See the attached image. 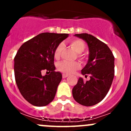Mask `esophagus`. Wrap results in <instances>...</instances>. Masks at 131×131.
I'll return each instance as SVG.
<instances>
[{
	"mask_svg": "<svg viewBox=\"0 0 131 131\" xmlns=\"http://www.w3.org/2000/svg\"><path fill=\"white\" fill-rule=\"evenodd\" d=\"M68 76V74H66V73H63V75H62V77H63V79H65V78L67 77Z\"/></svg>",
	"mask_w": 131,
	"mask_h": 131,
	"instance_id": "obj_1",
	"label": "esophagus"
}]
</instances>
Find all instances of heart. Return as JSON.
<instances>
[{
    "mask_svg": "<svg viewBox=\"0 0 131 131\" xmlns=\"http://www.w3.org/2000/svg\"><path fill=\"white\" fill-rule=\"evenodd\" d=\"M70 44L72 46V48L76 51L78 53V57L80 59H82L84 57L82 56L81 53L84 52V51L85 49V43L81 39H72L70 41ZM63 43H59L57 46L54 51V58L56 59H58L60 57L61 53L63 49ZM80 64L77 61L74 62H70L67 61H63L59 63L58 64V68L59 71L63 72L65 73H73L77 70L80 68Z\"/></svg>",
    "mask_w": 131,
    "mask_h": 131,
    "instance_id": "heart-1",
    "label": "heart"
}]
</instances>
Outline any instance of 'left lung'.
<instances>
[{
	"label": "left lung",
	"instance_id": "left-lung-1",
	"mask_svg": "<svg viewBox=\"0 0 131 131\" xmlns=\"http://www.w3.org/2000/svg\"><path fill=\"white\" fill-rule=\"evenodd\" d=\"M75 36L85 40L89 47V59L81 72L82 75L89 74L91 79L84 82L79 78L72 94L80 105L93 106L102 101L109 91L114 77L115 58L106 43L93 35L80 34Z\"/></svg>",
	"mask_w": 131,
	"mask_h": 131
}]
</instances>
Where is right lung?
<instances>
[{
	"label": "right lung",
	"instance_id": "add662e5",
	"mask_svg": "<svg viewBox=\"0 0 131 131\" xmlns=\"http://www.w3.org/2000/svg\"><path fill=\"white\" fill-rule=\"evenodd\" d=\"M68 34L42 33L25 42L14 57L16 82L25 100L36 106H44L54 100L62 79L55 72L54 51ZM43 70L49 75H41Z\"/></svg>",
	"mask_w": 131,
	"mask_h": 131
}]
</instances>
